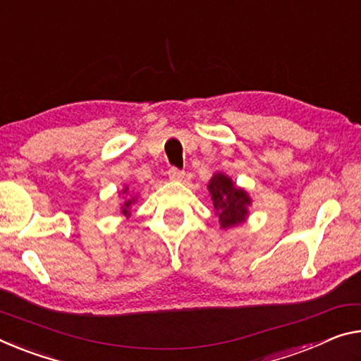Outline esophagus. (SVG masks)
I'll list each match as a JSON object with an SVG mask.
<instances>
[{"label": "esophagus", "mask_w": 361, "mask_h": 361, "mask_svg": "<svg viewBox=\"0 0 361 361\" xmlns=\"http://www.w3.org/2000/svg\"><path fill=\"white\" fill-rule=\"evenodd\" d=\"M169 176H170L171 180H181L183 176H185V170L176 169V167H171V169L169 170Z\"/></svg>", "instance_id": "34e87169"}]
</instances>
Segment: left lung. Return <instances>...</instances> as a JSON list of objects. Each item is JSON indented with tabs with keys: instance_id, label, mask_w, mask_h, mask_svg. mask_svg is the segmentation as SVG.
<instances>
[{
	"instance_id": "left-lung-1",
	"label": "left lung",
	"mask_w": 361,
	"mask_h": 361,
	"mask_svg": "<svg viewBox=\"0 0 361 361\" xmlns=\"http://www.w3.org/2000/svg\"><path fill=\"white\" fill-rule=\"evenodd\" d=\"M209 191L223 228L244 221L247 215V205L250 204L247 192L234 186V183L223 173L212 176Z\"/></svg>"
}]
</instances>
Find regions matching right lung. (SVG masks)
Masks as SVG:
<instances>
[{"instance_id":"1","label":"right lung","mask_w":361,"mask_h":361,"mask_svg":"<svg viewBox=\"0 0 361 361\" xmlns=\"http://www.w3.org/2000/svg\"><path fill=\"white\" fill-rule=\"evenodd\" d=\"M131 202H133V199H128V201L123 204V207H122V212H123V214H128V210H127V209L130 207Z\"/></svg>"}]
</instances>
